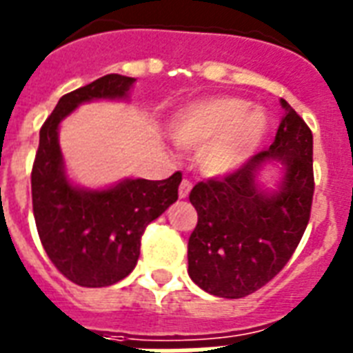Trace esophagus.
<instances>
[{
  "label": "esophagus",
  "mask_w": 353,
  "mask_h": 353,
  "mask_svg": "<svg viewBox=\"0 0 353 353\" xmlns=\"http://www.w3.org/2000/svg\"><path fill=\"white\" fill-rule=\"evenodd\" d=\"M190 191H191V182L188 179H184L179 185V196L180 199H185V196L190 195Z\"/></svg>",
  "instance_id": "obj_1"
}]
</instances>
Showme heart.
I'll list each match as a JSON object with an SVG mask.
<instances>
[{"mask_svg": "<svg viewBox=\"0 0 353 353\" xmlns=\"http://www.w3.org/2000/svg\"><path fill=\"white\" fill-rule=\"evenodd\" d=\"M248 101L214 97L185 106L171 119V136L180 147L201 149L199 163L210 176L234 173L261 143L269 121Z\"/></svg>", "mask_w": 353, "mask_h": 353, "instance_id": "b5f03b06", "label": "heart"}]
</instances>
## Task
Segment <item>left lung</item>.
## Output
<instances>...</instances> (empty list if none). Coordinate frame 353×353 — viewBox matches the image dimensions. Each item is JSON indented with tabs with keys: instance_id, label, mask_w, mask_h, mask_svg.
I'll return each instance as SVG.
<instances>
[{
	"instance_id": "1",
	"label": "left lung",
	"mask_w": 353,
	"mask_h": 353,
	"mask_svg": "<svg viewBox=\"0 0 353 353\" xmlns=\"http://www.w3.org/2000/svg\"><path fill=\"white\" fill-rule=\"evenodd\" d=\"M281 106L285 116L267 151L190 193L199 221L188 243V272L215 296L243 299L263 288L291 259L310 223L313 134L288 101ZM270 159L284 165V176L279 191L267 194L255 179Z\"/></svg>"
}]
</instances>
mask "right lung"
I'll list each match as a JSON object with an SVG mask.
<instances>
[{"label": "right lung", "mask_w": 353, "mask_h": 353, "mask_svg": "<svg viewBox=\"0 0 353 353\" xmlns=\"http://www.w3.org/2000/svg\"><path fill=\"white\" fill-rule=\"evenodd\" d=\"M136 79L110 73L60 97L40 128L32 163V214L43 250L81 288H106L132 272L147 225L179 199L182 173L165 180L127 179L108 190H83L64 171L59 125L79 105L125 99Z\"/></svg>", "instance_id": "obj_1"}]
</instances>
